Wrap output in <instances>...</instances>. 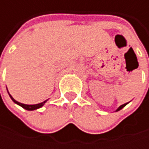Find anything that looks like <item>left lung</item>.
Listing matches in <instances>:
<instances>
[{
    "label": "left lung",
    "mask_w": 149,
    "mask_h": 149,
    "mask_svg": "<svg viewBox=\"0 0 149 149\" xmlns=\"http://www.w3.org/2000/svg\"><path fill=\"white\" fill-rule=\"evenodd\" d=\"M127 104H128V103H127V104H123V105H121V106H120V107H119V108H118V109H116V111H119V110H120V109H123V107H125V106H126Z\"/></svg>",
    "instance_id": "8db88e82"
}]
</instances>
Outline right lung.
Instances as JSON below:
<instances>
[{"label":"right lung","mask_w":149,"mask_h":149,"mask_svg":"<svg viewBox=\"0 0 149 149\" xmlns=\"http://www.w3.org/2000/svg\"><path fill=\"white\" fill-rule=\"evenodd\" d=\"M9 94V93H8ZM9 96H10V97H11V99L15 102V104H17L18 105H19V106H21L22 108H24L25 109H26V110H34V109H39V108H41L45 103L47 101V100H45L44 102H42V103H40V104H21V103H19V102H17L16 100H15L14 98H13V97L9 94Z\"/></svg>","instance_id":"obj_1"}]
</instances>
